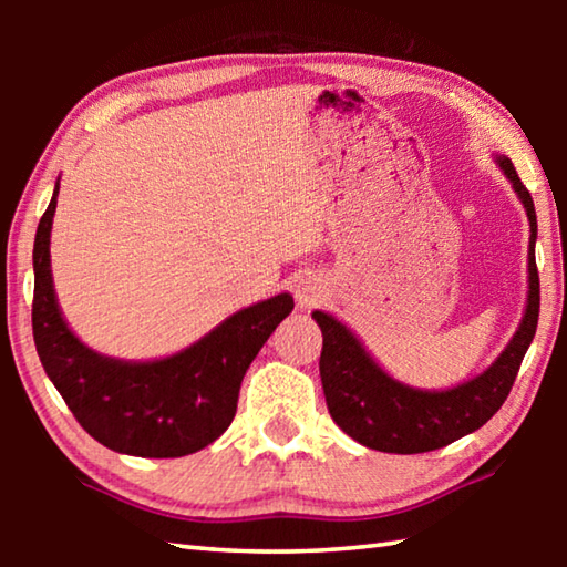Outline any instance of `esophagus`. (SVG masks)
<instances>
[{
  "label": "esophagus",
  "mask_w": 567,
  "mask_h": 567,
  "mask_svg": "<svg viewBox=\"0 0 567 567\" xmlns=\"http://www.w3.org/2000/svg\"><path fill=\"white\" fill-rule=\"evenodd\" d=\"M320 297V282L315 277H297L295 280V300L300 307H312Z\"/></svg>",
  "instance_id": "34e87169"
}]
</instances>
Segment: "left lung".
Wrapping results in <instances>:
<instances>
[{
	"instance_id": "obj_1",
	"label": "left lung",
	"mask_w": 567,
	"mask_h": 567,
	"mask_svg": "<svg viewBox=\"0 0 567 567\" xmlns=\"http://www.w3.org/2000/svg\"><path fill=\"white\" fill-rule=\"evenodd\" d=\"M497 165L513 182V189L520 197L527 223H530V252H527V272H530L527 282L530 285H527L520 328L507 342L501 358L485 372L450 390L402 385L370 358L360 340L340 320L322 310L312 312L322 330L320 378L328 410L342 433L364 447L398 455L430 453L475 433L511 395L517 370L535 338L537 315H540V277L535 265L537 219L533 197L517 177L511 159L501 155Z\"/></svg>"
}]
</instances>
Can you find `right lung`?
Segmentation results:
<instances>
[{"mask_svg": "<svg viewBox=\"0 0 567 567\" xmlns=\"http://www.w3.org/2000/svg\"><path fill=\"white\" fill-rule=\"evenodd\" d=\"M52 203L34 237L32 330L47 378L87 433L114 453L182 457L225 433L239 385L267 338L292 312V295H275L165 360L124 362L90 350L66 328L50 270Z\"/></svg>", "mask_w": 567, "mask_h": 567, "instance_id": "right-lung-1", "label": "right lung"}]
</instances>
